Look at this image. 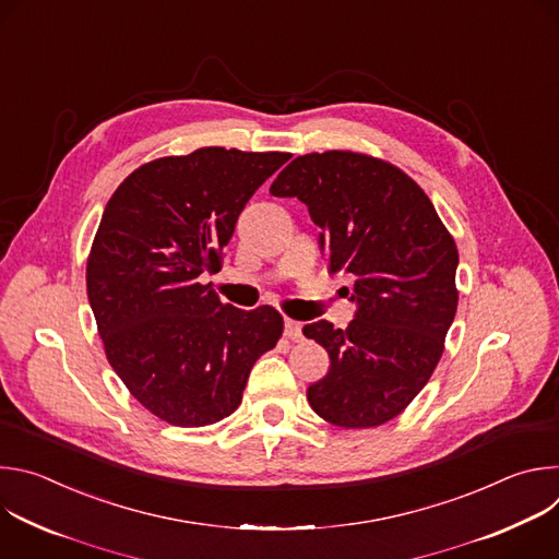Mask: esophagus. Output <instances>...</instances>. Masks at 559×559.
Masks as SVG:
<instances>
[{
    "mask_svg": "<svg viewBox=\"0 0 559 559\" xmlns=\"http://www.w3.org/2000/svg\"><path fill=\"white\" fill-rule=\"evenodd\" d=\"M285 336L289 341H302V323L294 321V318H285Z\"/></svg>",
    "mask_w": 559,
    "mask_h": 559,
    "instance_id": "1",
    "label": "esophagus"
}]
</instances>
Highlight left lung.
Returning a JSON list of instances; mask_svg holds the SVG:
<instances>
[{
	"instance_id": "8db88e82",
	"label": "left lung",
	"mask_w": 559,
	"mask_h": 559,
	"mask_svg": "<svg viewBox=\"0 0 559 559\" xmlns=\"http://www.w3.org/2000/svg\"><path fill=\"white\" fill-rule=\"evenodd\" d=\"M274 197H296L321 227L330 272L354 278L356 318L302 334L330 354V371L307 389L311 409L345 429L403 414L429 382L457 309V248L425 190L382 158L330 150L296 156Z\"/></svg>"
}]
</instances>
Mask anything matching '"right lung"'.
I'll use <instances>...</instances> for the list:
<instances>
[{"label": "right lung", "instance_id": "right-lung-1", "mask_svg": "<svg viewBox=\"0 0 559 559\" xmlns=\"http://www.w3.org/2000/svg\"><path fill=\"white\" fill-rule=\"evenodd\" d=\"M287 152L199 147L136 168L110 197L86 265L106 358L156 418L205 427L243 401L283 316L223 305L216 274L238 214Z\"/></svg>", "mask_w": 559, "mask_h": 559}]
</instances>
